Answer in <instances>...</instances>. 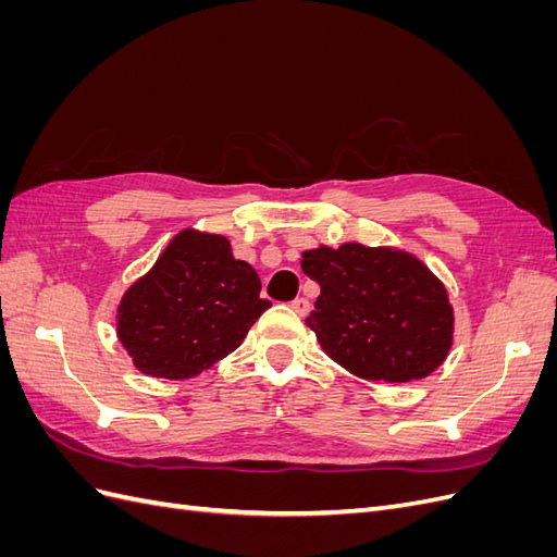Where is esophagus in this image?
Instances as JSON below:
<instances>
[{"label": "esophagus", "instance_id": "obj_1", "mask_svg": "<svg viewBox=\"0 0 557 557\" xmlns=\"http://www.w3.org/2000/svg\"><path fill=\"white\" fill-rule=\"evenodd\" d=\"M290 309L295 311V313H299V315H307L309 313V299H305V297H297V299H293L290 301Z\"/></svg>", "mask_w": 557, "mask_h": 557}]
</instances>
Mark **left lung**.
<instances>
[{
  "label": "left lung",
  "mask_w": 557,
  "mask_h": 557,
  "mask_svg": "<svg viewBox=\"0 0 557 557\" xmlns=\"http://www.w3.org/2000/svg\"><path fill=\"white\" fill-rule=\"evenodd\" d=\"M301 272L320 285L307 325L350 374L407 383L446 360L453 346L448 293L411 252L318 246L301 252Z\"/></svg>",
  "instance_id": "left-lung-1"
}]
</instances>
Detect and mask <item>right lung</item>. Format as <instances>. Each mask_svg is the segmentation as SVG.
<instances>
[{
    "label": "right lung",
    "instance_id": "obj_1",
    "mask_svg": "<svg viewBox=\"0 0 557 557\" xmlns=\"http://www.w3.org/2000/svg\"><path fill=\"white\" fill-rule=\"evenodd\" d=\"M260 276L221 234L183 230L117 305V339L139 372L193 379L239 348L272 307Z\"/></svg>",
    "mask_w": 557,
    "mask_h": 557
}]
</instances>
